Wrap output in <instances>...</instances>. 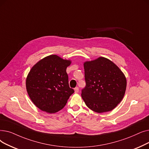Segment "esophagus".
I'll use <instances>...</instances> for the list:
<instances>
[{
	"label": "esophagus",
	"mask_w": 149,
	"mask_h": 149,
	"mask_svg": "<svg viewBox=\"0 0 149 149\" xmlns=\"http://www.w3.org/2000/svg\"><path fill=\"white\" fill-rule=\"evenodd\" d=\"M74 93H78L79 92V88L78 87H76V88H74Z\"/></svg>",
	"instance_id": "34e87169"
}]
</instances>
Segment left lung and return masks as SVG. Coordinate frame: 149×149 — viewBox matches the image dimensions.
Masks as SVG:
<instances>
[{
  "label": "left lung",
  "instance_id": "left-lung-1",
  "mask_svg": "<svg viewBox=\"0 0 149 149\" xmlns=\"http://www.w3.org/2000/svg\"><path fill=\"white\" fill-rule=\"evenodd\" d=\"M86 86L81 96L87 107L101 113L114 109L123 99L126 77L114 62L98 58L84 63Z\"/></svg>",
  "mask_w": 149,
  "mask_h": 149
}]
</instances>
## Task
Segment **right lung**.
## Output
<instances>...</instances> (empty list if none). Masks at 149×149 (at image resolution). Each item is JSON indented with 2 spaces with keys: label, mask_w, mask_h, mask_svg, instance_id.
<instances>
[{
  "label": "right lung",
  "mask_w": 149,
  "mask_h": 149,
  "mask_svg": "<svg viewBox=\"0 0 149 149\" xmlns=\"http://www.w3.org/2000/svg\"><path fill=\"white\" fill-rule=\"evenodd\" d=\"M72 61L56 54L47 56L30 70L26 79L27 93L42 111L54 113L65 107L74 93L70 88L66 69Z\"/></svg>",
  "instance_id": "1"
}]
</instances>
